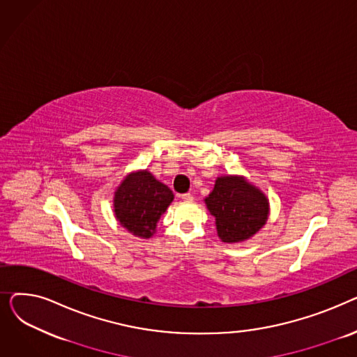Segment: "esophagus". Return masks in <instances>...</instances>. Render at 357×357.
Listing matches in <instances>:
<instances>
[{"label":"esophagus","instance_id":"34e87169","mask_svg":"<svg viewBox=\"0 0 357 357\" xmlns=\"http://www.w3.org/2000/svg\"><path fill=\"white\" fill-rule=\"evenodd\" d=\"M181 198H182L183 202H192V201H194V197H192V194H190V192H188V194H182Z\"/></svg>","mask_w":357,"mask_h":357}]
</instances>
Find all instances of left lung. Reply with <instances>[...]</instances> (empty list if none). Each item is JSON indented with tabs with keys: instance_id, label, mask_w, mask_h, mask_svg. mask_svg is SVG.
<instances>
[{
	"instance_id": "left-lung-1",
	"label": "left lung",
	"mask_w": 357,
	"mask_h": 357,
	"mask_svg": "<svg viewBox=\"0 0 357 357\" xmlns=\"http://www.w3.org/2000/svg\"><path fill=\"white\" fill-rule=\"evenodd\" d=\"M220 240L229 245L253 237L269 218V199L243 175H222L205 197Z\"/></svg>"
}]
</instances>
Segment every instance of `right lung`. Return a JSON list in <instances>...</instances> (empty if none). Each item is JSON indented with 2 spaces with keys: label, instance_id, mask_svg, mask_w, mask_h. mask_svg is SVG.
<instances>
[{
  "label": "right lung",
  "instance_id": "right-lung-1",
  "mask_svg": "<svg viewBox=\"0 0 357 357\" xmlns=\"http://www.w3.org/2000/svg\"><path fill=\"white\" fill-rule=\"evenodd\" d=\"M174 192L147 169L130 172L114 192L112 207L120 226L140 238L156 233L158 221L174 201Z\"/></svg>",
  "mask_w": 357,
  "mask_h": 357
}]
</instances>
